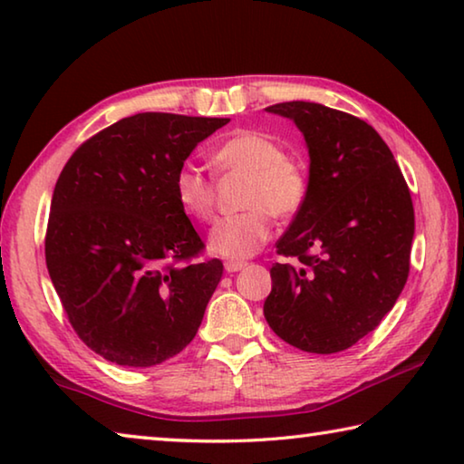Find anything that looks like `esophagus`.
<instances>
[{"label": "esophagus", "instance_id": "obj_1", "mask_svg": "<svg viewBox=\"0 0 464 464\" xmlns=\"http://www.w3.org/2000/svg\"><path fill=\"white\" fill-rule=\"evenodd\" d=\"M246 266H247V264L241 262V260H227V262H225V270L233 274V272L243 270V268H246Z\"/></svg>", "mask_w": 464, "mask_h": 464}]
</instances>
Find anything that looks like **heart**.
<instances>
[{
  "label": "heart",
  "instance_id": "heart-1",
  "mask_svg": "<svg viewBox=\"0 0 464 464\" xmlns=\"http://www.w3.org/2000/svg\"><path fill=\"white\" fill-rule=\"evenodd\" d=\"M221 174H247L237 215L218 218L208 233L213 254L246 260L257 254L272 233V215L295 217L307 200V174L301 163L288 160L278 140L257 130H239L221 140L213 153ZM174 196L188 217L208 221L215 213V184L192 163H182L174 176Z\"/></svg>",
  "mask_w": 464,
  "mask_h": 464
}]
</instances>
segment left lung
<instances>
[{
	"label": "left lung",
	"instance_id": "obj_1",
	"mask_svg": "<svg viewBox=\"0 0 464 464\" xmlns=\"http://www.w3.org/2000/svg\"><path fill=\"white\" fill-rule=\"evenodd\" d=\"M309 147L307 200L276 254L264 317L311 354L348 350L381 324L410 276L413 202L391 149L371 124L315 102H280Z\"/></svg>",
	"mask_w": 464,
	"mask_h": 464
}]
</instances>
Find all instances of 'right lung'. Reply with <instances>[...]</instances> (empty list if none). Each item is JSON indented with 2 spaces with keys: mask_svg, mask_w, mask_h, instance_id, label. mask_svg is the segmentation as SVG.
<instances>
[{
  "mask_svg": "<svg viewBox=\"0 0 464 464\" xmlns=\"http://www.w3.org/2000/svg\"><path fill=\"white\" fill-rule=\"evenodd\" d=\"M229 119L140 112L75 149L51 200L44 256L80 340L121 366L147 368L194 340L223 276L179 208L174 176Z\"/></svg>",
  "mask_w": 464,
  "mask_h": 464,
  "instance_id": "1",
  "label": "right lung"
}]
</instances>
